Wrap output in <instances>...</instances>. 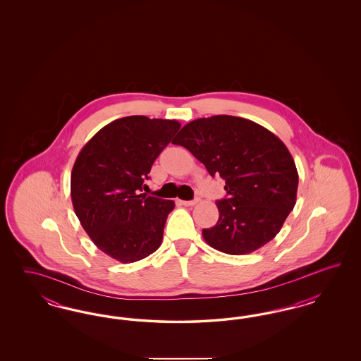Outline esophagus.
<instances>
[{"label":"esophagus","mask_w":361,"mask_h":361,"mask_svg":"<svg viewBox=\"0 0 361 361\" xmlns=\"http://www.w3.org/2000/svg\"><path fill=\"white\" fill-rule=\"evenodd\" d=\"M200 202V197H196V199H193V200H183L181 202V204H184V206H195V204H197Z\"/></svg>","instance_id":"1"}]
</instances>
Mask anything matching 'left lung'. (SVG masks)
<instances>
[{
    "label": "left lung",
    "mask_w": 361,
    "mask_h": 361,
    "mask_svg": "<svg viewBox=\"0 0 361 361\" xmlns=\"http://www.w3.org/2000/svg\"><path fill=\"white\" fill-rule=\"evenodd\" d=\"M208 173L226 181L219 219L203 228L207 243L227 255H247L274 240L295 203L299 176L287 146L255 121L216 115L185 124L173 140Z\"/></svg>",
    "instance_id": "left-lung-1"
}]
</instances>
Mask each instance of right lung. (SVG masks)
<instances>
[{
    "label": "right lung",
    "instance_id": "1",
    "mask_svg": "<svg viewBox=\"0 0 361 361\" xmlns=\"http://www.w3.org/2000/svg\"><path fill=\"white\" fill-rule=\"evenodd\" d=\"M180 127L177 121L126 116L81 149L71 171V202L86 234L106 256L128 264L161 246L174 202L140 192Z\"/></svg>",
    "mask_w": 361,
    "mask_h": 361
}]
</instances>
